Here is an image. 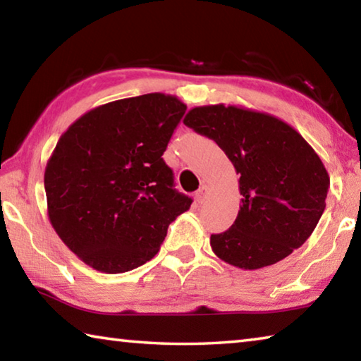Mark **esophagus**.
Returning <instances> with one entry per match:
<instances>
[{
  "label": "esophagus",
  "mask_w": 361,
  "mask_h": 361,
  "mask_svg": "<svg viewBox=\"0 0 361 361\" xmlns=\"http://www.w3.org/2000/svg\"><path fill=\"white\" fill-rule=\"evenodd\" d=\"M207 191H209V188H207V185H202V186L197 189V192H195V200H197L199 204H202L204 200H205Z\"/></svg>",
  "instance_id": "34e87169"
}]
</instances>
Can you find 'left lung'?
I'll return each instance as SVG.
<instances>
[{
    "mask_svg": "<svg viewBox=\"0 0 361 361\" xmlns=\"http://www.w3.org/2000/svg\"><path fill=\"white\" fill-rule=\"evenodd\" d=\"M183 122L213 140L240 175L239 215L228 231L210 237L218 258L253 271L282 261L309 239L326 207L329 176L291 126L224 105L192 108Z\"/></svg>",
    "mask_w": 361,
    "mask_h": 361,
    "instance_id": "1",
    "label": "left lung"
}]
</instances>
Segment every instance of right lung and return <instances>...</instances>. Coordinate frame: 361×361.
Segmentation results:
<instances>
[{"label": "right lung", "mask_w": 361, "mask_h": 361, "mask_svg": "<svg viewBox=\"0 0 361 361\" xmlns=\"http://www.w3.org/2000/svg\"><path fill=\"white\" fill-rule=\"evenodd\" d=\"M185 111L173 95L132 97L90 109L60 137L44 172L47 213L87 266L121 274L145 264L191 207L162 159Z\"/></svg>", "instance_id": "right-lung-1"}]
</instances>
